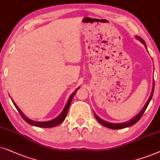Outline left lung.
<instances>
[{
	"instance_id": "left-lung-1",
	"label": "left lung",
	"mask_w": 160,
	"mask_h": 160,
	"mask_svg": "<svg viewBox=\"0 0 160 160\" xmlns=\"http://www.w3.org/2000/svg\"><path fill=\"white\" fill-rule=\"evenodd\" d=\"M138 39H139L140 40V42H142V44H144L145 46L146 47V43H145L144 40L142 39V38L140 37H138ZM154 85H153V89H152V93H151V96L149 97V99H148V102H146V105L144 106V108H142V110L140 111V112L139 114L137 116L135 117L133 119H132V120L130 121H129V122H126V123H109V122H107V121L102 120V119H101L99 118V117H98L97 115H96L94 113V116H95V118H97V120L99 121V122L101 123V124L103 125V126H105L106 127H108V128L110 129H123V128H126V127H131L132 126V125L135 124V123H136L138 122V121L140 120V118H141V117L142 116V115H143L145 110H146L147 107H148V104H149V102L151 101V99H152V96H153V93H154Z\"/></svg>"
}]
</instances>
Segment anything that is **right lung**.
I'll use <instances>...</instances> for the list:
<instances>
[{"label":"right lung","instance_id":"1","mask_svg":"<svg viewBox=\"0 0 160 160\" xmlns=\"http://www.w3.org/2000/svg\"><path fill=\"white\" fill-rule=\"evenodd\" d=\"M78 90V88L77 89V90L74 91V92L72 93V94L70 96L69 100H68L67 105H66L64 109L62 111V112L60 114V116H58L57 118H55V119H53L52 121H46V122H39V121H32L31 119H28L27 118L26 116H25L24 114L22 113V112H21V110L19 109V108L18 106L16 105V104L14 103L13 102L14 106H15L17 110H18V112H20V116L22 118L24 119V120L26 121L28 123H29V124L31 125H33V126H35V127H43V128H51V127H54L55 126H57V125L60 124L61 123H62L63 121L65 120L66 117L67 116V113H68V110H69V106H70V104H71L72 102V100L73 99L74 94H75L77 91Z\"/></svg>","mask_w":160,"mask_h":160}]
</instances>
